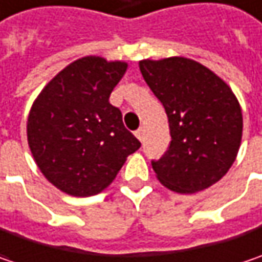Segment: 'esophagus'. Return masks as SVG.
<instances>
[{"mask_svg": "<svg viewBox=\"0 0 262 262\" xmlns=\"http://www.w3.org/2000/svg\"><path fill=\"white\" fill-rule=\"evenodd\" d=\"M135 135H136V138H138L139 141H144V135H145V132H144V129L141 127V129H138V130L135 132Z\"/></svg>", "mask_w": 262, "mask_h": 262, "instance_id": "obj_1", "label": "esophagus"}]
</instances>
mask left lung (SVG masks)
<instances>
[{
  "label": "left lung",
  "instance_id": "8db88e82",
  "mask_svg": "<svg viewBox=\"0 0 262 262\" xmlns=\"http://www.w3.org/2000/svg\"><path fill=\"white\" fill-rule=\"evenodd\" d=\"M148 87L169 120L170 145L151 160L159 181L177 192H197L228 172L237 156L243 118L230 87L185 57L141 60Z\"/></svg>",
  "mask_w": 262,
  "mask_h": 262
}]
</instances>
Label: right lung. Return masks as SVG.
I'll return each instance as SVG.
<instances>
[{"instance_id": "right-lung-1", "label": "right lung", "mask_w": 262, "mask_h": 262, "mask_svg": "<svg viewBox=\"0 0 262 262\" xmlns=\"http://www.w3.org/2000/svg\"><path fill=\"white\" fill-rule=\"evenodd\" d=\"M126 68L124 62L96 56L78 59L34 102L28 144L39 170L59 190L77 197L98 194L141 146L110 103Z\"/></svg>"}]
</instances>
